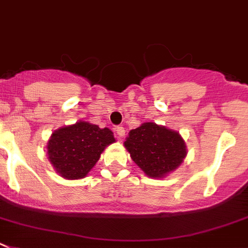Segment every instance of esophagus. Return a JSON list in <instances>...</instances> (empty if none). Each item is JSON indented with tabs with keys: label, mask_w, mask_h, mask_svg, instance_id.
Wrapping results in <instances>:
<instances>
[{
	"label": "esophagus",
	"mask_w": 248,
	"mask_h": 248,
	"mask_svg": "<svg viewBox=\"0 0 248 248\" xmlns=\"http://www.w3.org/2000/svg\"><path fill=\"white\" fill-rule=\"evenodd\" d=\"M115 131H116V133L119 137H124V128L122 126H117L116 128H115Z\"/></svg>",
	"instance_id": "1"
}]
</instances>
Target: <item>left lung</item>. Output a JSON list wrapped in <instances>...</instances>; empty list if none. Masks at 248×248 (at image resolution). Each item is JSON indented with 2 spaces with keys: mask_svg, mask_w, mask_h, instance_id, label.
Instances as JSON below:
<instances>
[{
  "mask_svg": "<svg viewBox=\"0 0 248 248\" xmlns=\"http://www.w3.org/2000/svg\"><path fill=\"white\" fill-rule=\"evenodd\" d=\"M124 147L133 161L150 177H163L175 170L186 156L181 136L153 122L132 129Z\"/></svg>",
  "mask_w": 248,
  "mask_h": 248,
  "instance_id": "8db88e82",
  "label": "left lung"
}]
</instances>
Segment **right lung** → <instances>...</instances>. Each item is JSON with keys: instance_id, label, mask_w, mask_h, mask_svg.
<instances>
[{"instance_id": "obj_1", "label": "right lung", "mask_w": 248, "mask_h": 248, "mask_svg": "<svg viewBox=\"0 0 248 248\" xmlns=\"http://www.w3.org/2000/svg\"><path fill=\"white\" fill-rule=\"evenodd\" d=\"M113 142L108 128L79 121L52 133L47 144L48 159L64 179H83L106 145Z\"/></svg>"}]
</instances>
